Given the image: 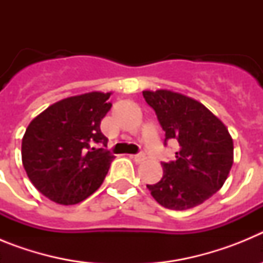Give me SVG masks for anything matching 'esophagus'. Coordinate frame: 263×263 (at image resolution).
<instances>
[{"label": "esophagus", "instance_id": "obj_1", "mask_svg": "<svg viewBox=\"0 0 263 263\" xmlns=\"http://www.w3.org/2000/svg\"><path fill=\"white\" fill-rule=\"evenodd\" d=\"M132 158H133V160L136 162V163H142V162H145L146 160V155L142 154V153H139V154H136V155H132Z\"/></svg>", "mask_w": 263, "mask_h": 263}]
</instances>
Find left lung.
Here are the masks:
<instances>
[{
  "label": "left lung",
  "instance_id": "8db88e82",
  "mask_svg": "<svg viewBox=\"0 0 263 263\" xmlns=\"http://www.w3.org/2000/svg\"><path fill=\"white\" fill-rule=\"evenodd\" d=\"M170 139L179 143L175 159L162 162L163 176L147 184L152 196L164 208L184 211L204 203L222 187L233 164V141L215 115L184 95L159 89L143 90Z\"/></svg>",
  "mask_w": 263,
  "mask_h": 263
}]
</instances>
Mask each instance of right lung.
Returning a JSON list of instances; mask_svg holds the SVG:
<instances>
[{"instance_id":"add662e5","label":"right lung","mask_w":263,"mask_h":263,"mask_svg":"<svg viewBox=\"0 0 263 263\" xmlns=\"http://www.w3.org/2000/svg\"><path fill=\"white\" fill-rule=\"evenodd\" d=\"M109 97L101 92L68 97L30 122L22 139V163L32 184L50 200L78 204L103 184L115 159L100 130L111 108Z\"/></svg>"}]
</instances>
